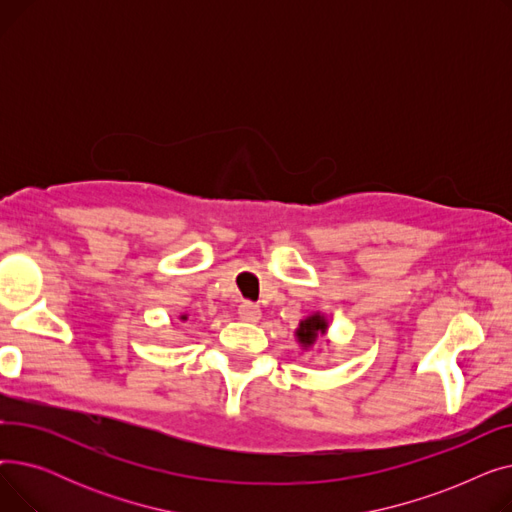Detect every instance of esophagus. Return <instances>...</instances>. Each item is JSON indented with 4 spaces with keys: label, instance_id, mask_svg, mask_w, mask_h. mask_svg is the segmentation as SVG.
<instances>
[{
    "label": "esophagus",
    "instance_id": "1",
    "mask_svg": "<svg viewBox=\"0 0 512 512\" xmlns=\"http://www.w3.org/2000/svg\"><path fill=\"white\" fill-rule=\"evenodd\" d=\"M238 317H240L242 321H251V324H255V321L261 319V309H259L257 305L245 301V303H242V305L238 307Z\"/></svg>",
    "mask_w": 512,
    "mask_h": 512
}]
</instances>
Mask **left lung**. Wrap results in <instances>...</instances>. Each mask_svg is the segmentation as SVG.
<instances>
[{
  "instance_id": "8db88e82",
  "label": "left lung",
  "mask_w": 512,
  "mask_h": 512,
  "mask_svg": "<svg viewBox=\"0 0 512 512\" xmlns=\"http://www.w3.org/2000/svg\"><path fill=\"white\" fill-rule=\"evenodd\" d=\"M328 328H330L328 317L321 311H313L311 315H307L299 321V328L294 330V338H297L303 351H313L317 338L326 336Z\"/></svg>"
}]
</instances>
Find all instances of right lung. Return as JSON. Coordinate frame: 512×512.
Here are the masks:
<instances>
[{
	"label": "right lung",
	"instance_id": "add662e5",
	"mask_svg": "<svg viewBox=\"0 0 512 512\" xmlns=\"http://www.w3.org/2000/svg\"><path fill=\"white\" fill-rule=\"evenodd\" d=\"M178 319H180V321H186V319H188V315H186V313H180V315H178Z\"/></svg>",
	"mask_w": 512,
	"mask_h": 512
}]
</instances>
